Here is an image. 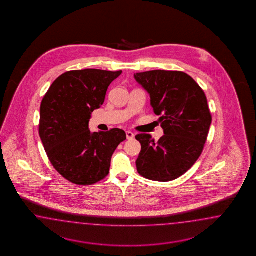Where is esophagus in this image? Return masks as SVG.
Here are the masks:
<instances>
[{"mask_svg": "<svg viewBox=\"0 0 256 256\" xmlns=\"http://www.w3.org/2000/svg\"><path fill=\"white\" fill-rule=\"evenodd\" d=\"M126 139L128 140H133L135 137V135L132 132H126Z\"/></svg>", "mask_w": 256, "mask_h": 256, "instance_id": "1", "label": "esophagus"}]
</instances>
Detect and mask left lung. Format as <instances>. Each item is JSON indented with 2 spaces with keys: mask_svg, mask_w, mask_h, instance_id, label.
Wrapping results in <instances>:
<instances>
[{
  "mask_svg": "<svg viewBox=\"0 0 256 256\" xmlns=\"http://www.w3.org/2000/svg\"><path fill=\"white\" fill-rule=\"evenodd\" d=\"M134 78L150 94L164 132L158 142L150 134L136 135L142 146L137 170L153 181L178 178L197 162L208 139L212 116L206 94L182 71L151 70Z\"/></svg>",
  "mask_w": 256,
  "mask_h": 256,
  "instance_id": "8db88e82",
  "label": "left lung"
}]
</instances>
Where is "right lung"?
Masks as SVG:
<instances>
[{"label":"right lung","instance_id":"right-lung-1","mask_svg":"<svg viewBox=\"0 0 256 256\" xmlns=\"http://www.w3.org/2000/svg\"><path fill=\"white\" fill-rule=\"evenodd\" d=\"M122 70H71L57 78L40 106L39 136L46 156L62 178L80 186L100 182L108 174L117 146L126 132L89 130L96 108L104 103L110 84Z\"/></svg>","mask_w":256,"mask_h":256}]
</instances>
